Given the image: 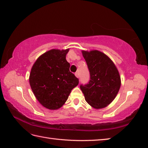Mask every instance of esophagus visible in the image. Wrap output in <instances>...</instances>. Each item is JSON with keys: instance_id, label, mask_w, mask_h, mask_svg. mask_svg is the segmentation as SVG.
<instances>
[{"instance_id": "1", "label": "esophagus", "mask_w": 148, "mask_h": 148, "mask_svg": "<svg viewBox=\"0 0 148 148\" xmlns=\"http://www.w3.org/2000/svg\"><path fill=\"white\" fill-rule=\"evenodd\" d=\"M75 76H76L77 78H79V75H78V73H77V72H76V73H75Z\"/></svg>"}]
</instances>
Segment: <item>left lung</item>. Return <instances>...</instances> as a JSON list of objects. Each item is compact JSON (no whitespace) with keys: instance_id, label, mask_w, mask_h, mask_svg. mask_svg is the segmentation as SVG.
<instances>
[{"instance_id":"obj_1","label":"left lung","mask_w":148,"mask_h":148,"mask_svg":"<svg viewBox=\"0 0 148 148\" xmlns=\"http://www.w3.org/2000/svg\"><path fill=\"white\" fill-rule=\"evenodd\" d=\"M90 73V80L80 89L88 104L99 109L110 104L119 92L120 77L113 61L98 51H82Z\"/></svg>"}]
</instances>
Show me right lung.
Listing matches in <instances>:
<instances>
[{"instance_id":"add662e5","label":"right lung","mask_w":148,"mask_h":148,"mask_svg":"<svg viewBox=\"0 0 148 148\" xmlns=\"http://www.w3.org/2000/svg\"><path fill=\"white\" fill-rule=\"evenodd\" d=\"M69 49H52L39 57L32 68L29 84L35 96L49 110L61 108L79 81L66 60Z\"/></svg>"}]
</instances>
